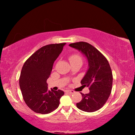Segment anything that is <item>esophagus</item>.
Masks as SVG:
<instances>
[{"label":"esophagus","instance_id":"1","mask_svg":"<svg viewBox=\"0 0 135 135\" xmlns=\"http://www.w3.org/2000/svg\"><path fill=\"white\" fill-rule=\"evenodd\" d=\"M67 92L68 93H70V94H73V93H75L74 91L72 90H67Z\"/></svg>","mask_w":135,"mask_h":135}]
</instances>
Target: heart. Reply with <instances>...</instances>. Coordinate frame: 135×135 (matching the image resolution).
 I'll list each match as a JSON object with an SVG mask.
<instances>
[{
  "label": "heart",
  "instance_id": "heart-1",
  "mask_svg": "<svg viewBox=\"0 0 135 135\" xmlns=\"http://www.w3.org/2000/svg\"><path fill=\"white\" fill-rule=\"evenodd\" d=\"M69 60L71 64H74L76 62H83V59L81 56L77 54H73L69 56Z\"/></svg>",
  "mask_w": 135,
  "mask_h": 135
}]
</instances>
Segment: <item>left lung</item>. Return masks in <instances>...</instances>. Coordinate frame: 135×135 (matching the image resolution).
Returning a JSON list of instances; mask_svg holds the SVG:
<instances>
[{"label": "left lung", "instance_id": "left-lung-1", "mask_svg": "<svg viewBox=\"0 0 135 135\" xmlns=\"http://www.w3.org/2000/svg\"><path fill=\"white\" fill-rule=\"evenodd\" d=\"M70 46L81 51L89 62V69L81 84L88 87L90 92L83 94L76 106L81 110L92 113L101 108L111 93L113 73L107 58L92 45L84 42L71 43Z\"/></svg>", "mask_w": 135, "mask_h": 135}]
</instances>
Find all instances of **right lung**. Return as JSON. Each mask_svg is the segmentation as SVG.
<instances>
[{
	"mask_svg": "<svg viewBox=\"0 0 135 135\" xmlns=\"http://www.w3.org/2000/svg\"><path fill=\"white\" fill-rule=\"evenodd\" d=\"M65 45L44 46L32 54L22 68L19 83L22 97L27 105L36 113L46 114L54 111L64 94L61 90L50 91L46 81Z\"/></svg>",
	"mask_w": 135,
	"mask_h": 135,
	"instance_id": "1",
	"label": "right lung"
}]
</instances>
